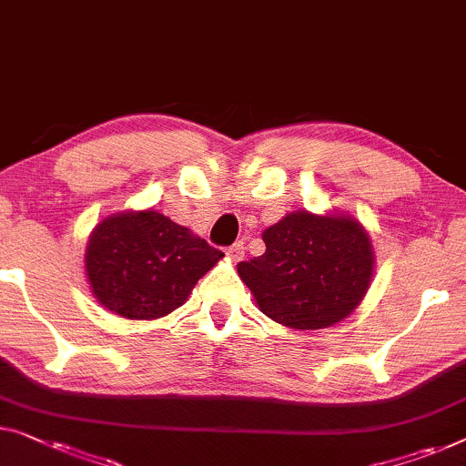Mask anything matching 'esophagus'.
Returning a JSON list of instances; mask_svg holds the SVG:
<instances>
[{
    "mask_svg": "<svg viewBox=\"0 0 466 466\" xmlns=\"http://www.w3.org/2000/svg\"><path fill=\"white\" fill-rule=\"evenodd\" d=\"M228 257H230L232 261H240L242 257H245V242L238 240L234 242L232 247H228Z\"/></svg>",
    "mask_w": 466,
    "mask_h": 466,
    "instance_id": "1",
    "label": "esophagus"
}]
</instances>
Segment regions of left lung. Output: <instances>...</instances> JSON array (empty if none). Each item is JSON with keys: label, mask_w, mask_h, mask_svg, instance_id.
I'll return each instance as SVG.
<instances>
[{"label": "left lung", "mask_w": 466, "mask_h": 466, "mask_svg": "<svg viewBox=\"0 0 466 466\" xmlns=\"http://www.w3.org/2000/svg\"><path fill=\"white\" fill-rule=\"evenodd\" d=\"M266 253L240 261L263 314L290 329H326L350 316L372 278V247L351 218L290 213L263 232Z\"/></svg>", "instance_id": "obj_1"}]
</instances>
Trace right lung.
Segmentation results:
<instances>
[{
	"mask_svg": "<svg viewBox=\"0 0 466 466\" xmlns=\"http://www.w3.org/2000/svg\"><path fill=\"white\" fill-rule=\"evenodd\" d=\"M224 253L157 211L106 218L89 238L86 272L104 308L129 320L167 316Z\"/></svg>",
	"mask_w": 466,
	"mask_h": 466,
	"instance_id": "right-lung-1",
	"label": "right lung"
}]
</instances>
